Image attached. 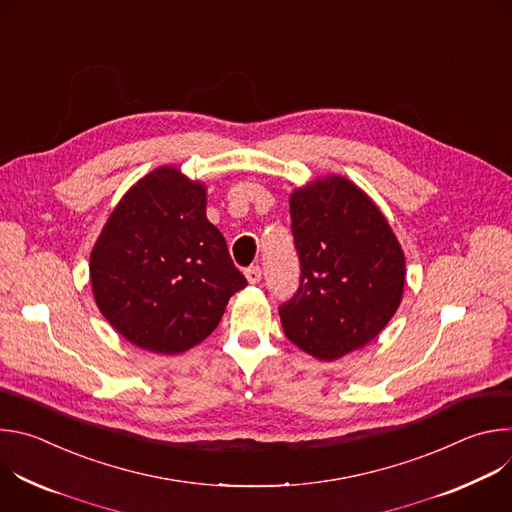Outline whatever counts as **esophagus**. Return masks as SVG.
<instances>
[{
    "label": "esophagus",
    "instance_id": "obj_1",
    "mask_svg": "<svg viewBox=\"0 0 512 512\" xmlns=\"http://www.w3.org/2000/svg\"><path fill=\"white\" fill-rule=\"evenodd\" d=\"M245 277H247V281H249V283H259V281H261V277H263V271H261V267H259V265H251V267H247Z\"/></svg>",
    "mask_w": 512,
    "mask_h": 512
}]
</instances>
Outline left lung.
Listing matches in <instances>:
<instances>
[{
  "label": "left lung",
  "instance_id": "obj_1",
  "mask_svg": "<svg viewBox=\"0 0 512 512\" xmlns=\"http://www.w3.org/2000/svg\"><path fill=\"white\" fill-rule=\"evenodd\" d=\"M289 212L300 283L279 306L281 326L308 354L336 360L389 324L403 296L405 257L381 210L344 178L294 192Z\"/></svg>",
  "mask_w": 512,
  "mask_h": 512
}]
</instances>
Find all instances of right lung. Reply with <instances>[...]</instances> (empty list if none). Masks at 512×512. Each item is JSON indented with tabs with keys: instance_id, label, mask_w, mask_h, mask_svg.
<instances>
[{
	"instance_id": "1",
	"label": "right lung",
	"mask_w": 512,
	"mask_h": 512,
	"mask_svg": "<svg viewBox=\"0 0 512 512\" xmlns=\"http://www.w3.org/2000/svg\"><path fill=\"white\" fill-rule=\"evenodd\" d=\"M91 281L107 322L158 354L202 342L247 285L208 223L204 186L174 168L148 174L117 204L91 253Z\"/></svg>"
}]
</instances>
